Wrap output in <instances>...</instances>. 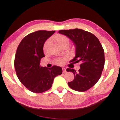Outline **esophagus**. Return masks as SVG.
<instances>
[{
  "mask_svg": "<svg viewBox=\"0 0 120 120\" xmlns=\"http://www.w3.org/2000/svg\"><path fill=\"white\" fill-rule=\"evenodd\" d=\"M62 71H63V73L64 74V73L66 72V69L65 68H62Z\"/></svg>",
  "mask_w": 120,
  "mask_h": 120,
  "instance_id": "1",
  "label": "esophagus"
}]
</instances>
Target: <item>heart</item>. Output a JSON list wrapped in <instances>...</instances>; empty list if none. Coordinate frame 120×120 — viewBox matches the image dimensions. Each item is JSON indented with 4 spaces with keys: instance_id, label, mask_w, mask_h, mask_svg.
<instances>
[{
    "instance_id": "b5f03b06",
    "label": "heart",
    "mask_w": 120,
    "mask_h": 120,
    "mask_svg": "<svg viewBox=\"0 0 120 120\" xmlns=\"http://www.w3.org/2000/svg\"><path fill=\"white\" fill-rule=\"evenodd\" d=\"M52 40H54L58 44V45L60 46L61 48L64 45H66V44L69 45V43L68 38L66 36L62 35V34H56L53 38H52ZM50 43L51 41L50 40H47L45 42L43 46L44 52H46L47 51V49L50 45ZM63 62H64V61H63L62 59H58L56 60V62L59 64H62Z\"/></svg>"
}]
</instances>
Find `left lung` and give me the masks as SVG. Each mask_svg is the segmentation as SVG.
<instances>
[{
  "instance_id": "8db88e82",
  "label": "left lung",
  "mask_w": 120,
  "mask_h": 120,
  "mask_svg": "<svg viewBox=\"0 0 120 120\" xmlns=\"http://www.w3.org/2000/svg\"><path fill=\"white\" fill-rule=\"evenodd\" d=\"M59 33L68 37L75 46V56L70 62L82 63L78 72L74 69H67V71L74 75V79L68 83L69 86L78 92L86 91L98 82L104 68L102 46L96 36L82 29L60 30Z\"/></svg>"
}]
</instances>
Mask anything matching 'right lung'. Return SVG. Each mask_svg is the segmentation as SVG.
<instances>
[{
	"label": "right lung",
	"mask_w": 120,
	"mask_h": 120,
	"mask_svg": "<svg viewBox=\"0 0 120 120\" xmlns=\"http://www.w3.org/2000/svg\"><path fill=\"white\" fill-rule=\"evenodd\" d=\"M55 31H38L30 33L22 40L16 51L14 65L18 78L32 92L41 93L51 87L54 78L62 73L61 67L49 68L40 66L44 57L43 46Z\"/></svg>",
	"instance_id": "right-lung-1"
}]
</instances>
